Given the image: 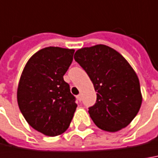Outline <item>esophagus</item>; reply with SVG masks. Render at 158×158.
<instances>
[{
    "label": "esophagus",
    "mask_w": 158,
    "mask_h": 158,
    "mask_svg": "<svg viewBox=\"0 0 158 158\" xmlns=\"http://www.w3.org/2000/svg\"><path fill=\"white\" fill-rule=\"evenodd\" d=\"M77 98H78V100H79V102L82 100V95L81 94H79V95H78V97H77Z\"/></svg>",
    "instance_id": "esophagus-1"
}]
</instances>
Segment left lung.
<instances>
[{
	"instance_id": "left-lung-1",
	"label": "left lung",
	"mask_w": 158,
	"mask_h": 158,
	"mask_svg": "<svg viewBox=\"0 0 158 158\" xmlns=\"http://www.w3.org/2000/svg\"><path fill=\"white\" fill-rule=\"evenodd\" d=\"M74 60L97 92L95 105L88 108L94 124L110 132L126 127L142 104L140 84L132 67L119 52L105 45L79 49Z\"/></svg>"
}]
</instances>
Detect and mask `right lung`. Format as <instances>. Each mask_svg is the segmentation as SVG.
Here are the masks:
<instances>
[{
  "label": "right lung",
  "instance_id": "1",
  "mask_svg": "<svg viewBox=\"0 0 158 158\" xmlns=\"http://www.w3.org/2000/svg\"><path fill=\"white\" fill-rule=\"evenodd\" d=\"M73 49L43 48L29 59L17 91L18 106L27 122L46 136L68 129L77 104L63 76L73 60Z\"/></svg>",
  "mask_w": 158,
  "mask_h": 158
}]
</instances>
